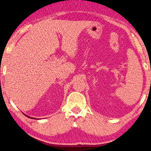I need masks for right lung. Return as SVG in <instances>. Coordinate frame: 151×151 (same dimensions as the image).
<instances>
[{"label": "right lung", "instance_id": "add662e5", "mask_svg": "<svg viewBox=\"0 0 151 151\" xmlns=\"http://www.w3.org/2000/svg\"><path fill=\"white\" fill-rule=\"evenodd\" d=\"M24 116H26V117H29V118H32V119H35V118H34V117H29V116H27V115H26V114H24Z\"/></svg>", "mask_w": 151, "mask_h": 151}]
</instances>
